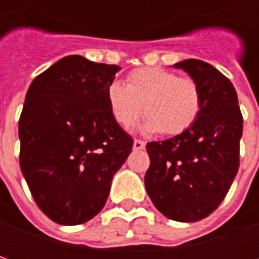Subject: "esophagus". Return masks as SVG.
I'll list each match as a JSON object with an SVG mask.
<instances>
[{
    "instance_id": "esophagus-1",
    "label": "esophagus",
    "mask_w": 259,
    "mask_h": 259,
    "mask_svg": "<svg viewBox=\"0 0 259 259\" xmlns=\"http://www.w3.org/2000/svg\"><path fill=\"white\" fill-rule=\"evenodd\" d=\"M146 147V143L143 140H135L133 141V148L135 150H143Z\"/></svg>"
}]
</instances>
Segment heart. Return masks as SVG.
<instances>
[{
  "label": "heart",
  "instance_id": "1",
  "mask_svg": "<svg viewBox=\"0 0 259 259\" xmlns=\"http://www.w3.org/2000/svg\"><path fill=\"white\" fill-rule=\"evenodd\" d=\"M107 101L120 127H132L144 111V132L168 136L190 129L201 111V93L194 80L162 68L136 69L127 74L126 85L109 83Z\"/></svg>",
  "mask_w": 259,
  "mask_h": 259
}]
</instances>
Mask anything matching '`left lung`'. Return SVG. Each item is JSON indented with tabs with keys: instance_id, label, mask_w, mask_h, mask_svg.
I'll return each mask as SVG.
<instances>
[{
	"instance_id": "left-lung-1",
	"label": "left lung",
	"mask_w": 259,
	"mask_h": 259,
	"mask_svg": "<svg viewBox=\"0 0 259 259\" xmlns=\"http://www.w3.org/2000/svg\"><path fill=\"white\" fill-rule=\"evenodd\" d=\"M175 68L198 84L200 115L182 135L147 144L150 168L144 183L165 217L197 222L219 206L239 170L243 116L233 84L212 65L186 59Z\"/></svg>"
}]
</instances>
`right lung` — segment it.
Returning a JSON list of instances; mask_svg holds the SVG:
<instances>
[{
  "instance_id": "obj_1",
  "label": "right lung",
  "mask_w": 259,
  "mask_h": 259,
  "mask_svg": "<svg viewBox=\"0 0 259 259\" xmlns=\"http://www.w3.org/2000/svg\"><path fill=\"white\" fill-rule=\"evenodd\" d=\"M116 65L69 55L31 81L19 119V162L38 208L59 225L101 211L133 139L111 115Z\"/></svg>"
}]
</instances>
